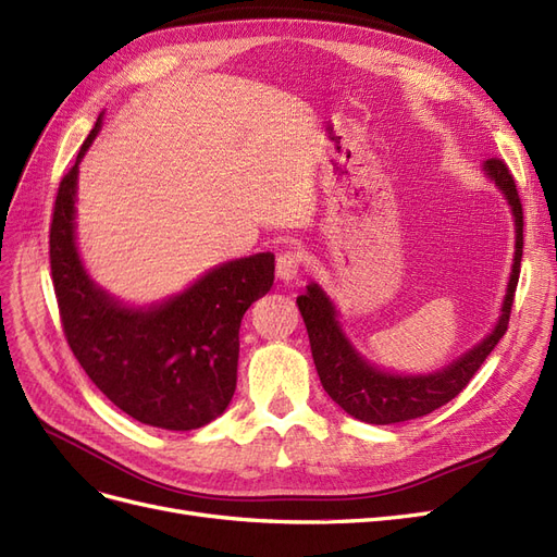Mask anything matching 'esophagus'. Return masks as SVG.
<instances>
[{
    "mask_svg": "<svg viewBox=\"0 0 557 557\" xmlns=\"http://www.w3.org/2000/svg\"><path fill=\"white\" fill-rule=\"evenodd\" d=\"M302 261H305V257H302L300 249H286V252H282V255L277 257V263H275L277 277L284 280V282L296 280Z\"/></svg>",
    "mask_w": 557,
    "mask_h": 557,
    "instance_id": "1",
    "label": "esophagus"
}]
</instances>
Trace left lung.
<instances>
[{"mask_svg": "<svg viewBox=\"0 0 557 557\" xmlns=\"http://www.w3.org/2000/svg\"><path fill=\"white\" fill-rule=\"evenodd\" d=\"M483 169H486L491 181H495V185L507 196V201L511 206L516 220V255L497 326L483 343H479L468 354H462L458 361L435 374L417 376H403L376 370L370 363H366L351 347L343 329L337 324L333 302L317 284H310L305 296H298L296 302L302 314L305 329H308L310 335L312 358L321 386H324L329 396L354 419L374 425H388L419 419L430 414V411L440 409L448 400H454L458 393L470 384L474 372L499 343V337L507 333L516 284L520 275V259H523V206H520L513 175L505 161L493 157L483 164Z\"/></svg>", "mask_w": 557, "mask_h": 557, "instance_id": "obj_1", "label": "left lung"}]
</instances>
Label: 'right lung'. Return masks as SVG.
Masks as SVG:
<instances>
[{"instance_id":"add662e5","label":"right lung","mask_w":557,"mask_h":557,"mask_svg":"<svg viewBox=\"0 0 557 557\" xmlns=\"http://www.w3.org/2000/svg\"><path fill=\"white\" fill-rule=\"evenodd\" d=\"M99 127L101 115L52 208L50 275L64 337L89 380L124 414L164 430L201 428L233 398L240 321L271 292L275 257L261 252L222 263L161 305L124 308L87 277L76 249L78 164Z\"/></svg>"}]
</instances>
